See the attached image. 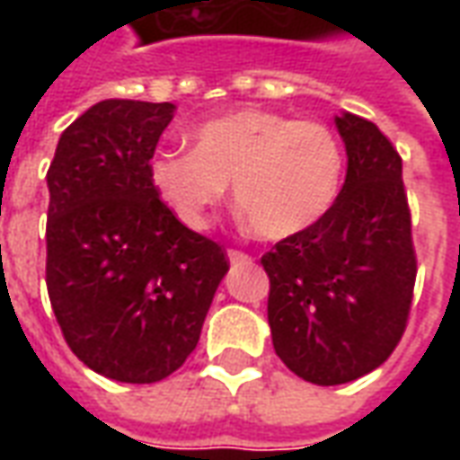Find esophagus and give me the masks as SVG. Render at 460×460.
<instances>
[{"instance_id":"1","label":"esophagus","mask_w":460,"mask_h":460,"mask_svg":"<svg viewBox=\"0 0 460 460\" xmlns=\"http://www.w3.org/2000/svg\"><path fill=\"white\" fill-rule=\"evenodd\" d=\"M226 256H229L231 263H251V256H249V253H243V251L229 249V251H226Z\"/></svg>"}]
</instances>
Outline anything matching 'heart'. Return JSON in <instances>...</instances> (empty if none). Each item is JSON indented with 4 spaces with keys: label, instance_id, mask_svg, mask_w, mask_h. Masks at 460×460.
I'll return each instance as SVG.
<instances>
[{
    "label": "heart",
    "instance_id": "obj_1",
    "mask_svg": "<svg viewBox=\"0 0 460 460\" xmlns=\"http://www.w3.org/2000/svg\"><path fill=\"white\" fill-rule=\"evenodd\" d=\"M191 152H160L150 181L190 229H207L229 184L256 236L283 241L315 226L338 199L342 147L315 120L266 108H239L194 125Z\"/></svg>",
    "mask_w": 460,
    "mask_h": 460
}]
</instances>
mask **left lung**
I'll return each instance as SVG.
<instances>
[{
	"label": "left lung",
	"mask_w": 460,
	"mask_h": 460,
	"mask_svg": "<svg viewBox=\"0 0 460 460\" xmlns=\"http://www.w3.org/2000/svg\"><path fill=\"white\" fill-rule=\"evenodd\" d=\"M335 128L347 174L332 209L261 259L273 349L320 386L365 376L394 352L416 280L402 157L359 115H335Z\"/></svg>",
	"instance_id": "8db88e82"
}]
</instances>
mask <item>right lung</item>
I'll return each instance as SVG.
<instances>
[{
  "label": "right lung",
  "mask_w": 460,
  "mask_h": 460,
  "mask_svg": "<svg viewBox=\"0 0 460 460\" xmlns=\"http://www.w3.org/2000/svg\"><path fill=\"white\" fill-rule=\"evenodd\" d=\"M177 105L101 101L61 135L49 167L46 286L74 355L98 375L152 385L184 365L229 263L150 181Z\"/></svg>",
  "instance_id": "obj_1"
}]
</instances>
